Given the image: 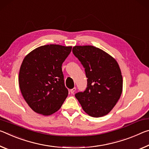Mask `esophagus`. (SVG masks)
Segmentation results:
<instances>
[{
    "mask_svg": "<svg viewBox=\"0 0 149 149\" xmlns=\"http://www.w3.org/2000/svg\"><path fill=\"white\" fill-rule=\"evenodd\" d=\"M76 91V88H73L72 89H70V92L71 94H74V92Z\"/></svg>",
    "mask_w": 149,
    "mask_h": 149,
    "instance_id": "34e87169",
    "label": "esophagus"
}]
</instances>
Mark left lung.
Masks as SVG:
<instances>
[{
	"mask_svg": "<svg viewBox=\"0 0 149 149\" xmlns=\"http://www.w3.org/2000/svg\"><path fill=\"white\" fill-rule=\"evenodd\" d=\"M72 52L85 68L88 78L86 91L78 92L75 97L90 116L107 115L123 91V77L118 62L108 53L92 45H75Z\"/></svg>",
	"mask_w": 149,
	"mask_h": 149,
	"instance_id": "obj_1",
	"label": "left lung"
}]
</instances>
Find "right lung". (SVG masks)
I'll use <instances>...</instances> for the list:
<instances>
[{
	"instance_id": "right-lung-1",
	"label": "right lung",
	"mask_w": 149,
	"mask_h": 149,
	"mask_svg": "<svg viewBox=\"0 0 149 149\" xmlns=\"http://www.w3.org/2000/svg\"><path fill=\"white\" fill-rule=\"evenodd\" d=\"M72 46L45 45L24 57L19 72V86L31 109L50 116L61 108L69 94L65 86L62 64Z\"/></svg>"
}]
</instances>
